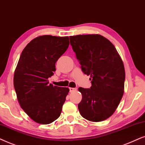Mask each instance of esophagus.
Returning a JSON list of instances; mask_svg holds the SVG:
<instances>
[{
    "instance_id": "esophagus-1",
    "label": "esophagus",
    "mask_w": 145,
    "mask_h": 145,
    "mask_svg": "<svg viewBox=\"0 0 145 145\" xmlns=\"http://www.w3.org/2000/svg\"><path fill=\"white\" fill-rule=\"evenodd\" d=\"M69 92H73V91H76L77 89L76 88H69Z\"/></svg>"
}]
</instances>
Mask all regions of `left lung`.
<instances>
[{
    "label": "left lung",
    "mask_w": 145,
    "mask_h": 145,
    "mask_svg": "<svg viewBox=\"0 0 145 145\" xmlns=\"http://www.w3.org/2000/svg\"><path fill=\"white\" fill-rule=\"evenodd\" d=\"M70 44L85 74L90 76L89 89L79 88L82 116L93 122L103 121L113 114L123 92L124 65L113 44L99 34L69 36Z\"/></svg>",
    "instance_id": "left-lung-1"
}]
</instances>
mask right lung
<instances>
[{"label":"right lung","instance_id":"1","mask_svg":"<svg viewBox=\"0 0 145 145\" xmlns=\"http://www.w3.org/2000/svg\"><path fill=\"white\" fill-rule=\"evenodd\" d=\"M69 44L67 36L34 38L23 50L15 69L14 87L19 103L40 124H50L60 116L69 90L49 84L48 79L53 76L56 62Z\"/></svg>","mask_w":145,"mask_h":145}]
</instances>
